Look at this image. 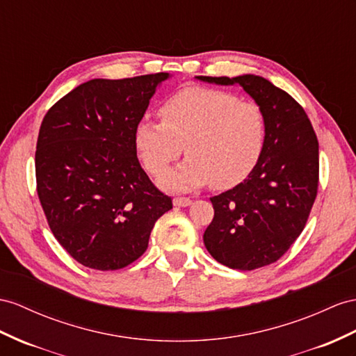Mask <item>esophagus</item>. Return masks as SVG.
<instances>
[{
  "label": "esophagus",
  "mask_w": 356,
  "mask_h": 356,
  "mask_svg": "<svg viewBox=\"0 0 356 356\" xmlns=\"http://www.w3.org/2000/svg\"><path fill=\"white\" fill-rule=\"evenodd\" d=\"M172 204H175L176 207H188L193 204V200L188 197H176V198H172Z\"/></svg>",
  "instance_id": "obj_1"
}]
</instances>
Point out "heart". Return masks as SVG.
I'll return each mask as SVG.
<instances>
[{
  "label": "heart",
  "mask_w": 356,
  "mask_h": 356,
  "mask_svg": "<svg viewBox=\"0 0 356 356\" xmlns=\"http://www.w3.org/2000/svg\"><path fill=\"white\" fill-rule=\"evenodd\" d=\"M159 114L162 123L143 118L134 129L144 167L159 176L181 149L188 154L159 179L161 188L189 191L212 181L227 189L256 167L265 140V118L256 104L221 90L186 87L165 100Z\"/></svg>",
  "instance_id": "obj_1"
}]
</instances>
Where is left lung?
<instances>
[{"label":"left lung","instance_id":"1","mask_svg":"<svg viewBox=\"0 0 356 356\" xmlns=\"http://www.w3.org/2000/svg\"><path fill=\"white\" fill-rule=\"evenodd\" d=\"M241 86L265 118L256 167L239 185L211 198L215 216L203 241L221 265L252 270L277 261L302 233L317 194L318 143L296 100L257 75L195 76Z\"/></svg>","mask_w":356,"mask_h":356}]
</instances>
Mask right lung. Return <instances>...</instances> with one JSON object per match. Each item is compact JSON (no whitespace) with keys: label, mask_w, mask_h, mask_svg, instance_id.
Returning <instances> with one entry per match:
<instances>
[{"label":"right lung","mask_w":356,"mask_h":356,"mask_svg":"<svg viewBox=\"0 0 356 356\" xmlns=\"http://www.w3.org/2000/svg\"><path fill=\"white\" fill-rule=\"evenodd\" d=\"M170 74L90 79L44 115L35 150L43 212L58 243L81 265L117 270L149 247L171 198L141 168L134 129Z\"/></svg>","instance_id":"right-lung-1"}]
</instances>
